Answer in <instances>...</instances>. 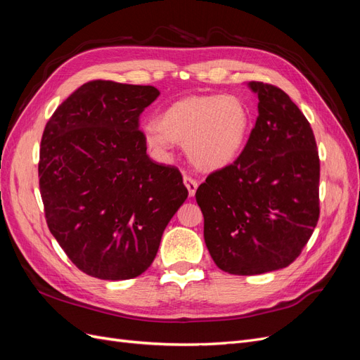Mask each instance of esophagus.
Returning <instances> with one entry per match:
<instances>
[{"mask_svg": "<svg viewBox=\"0 0 360 360\" xmlns=\"http://www.w3.org/2000/svg\"><path fill=\"white\" fill-rule=\"evenodd\" d=\"M183 183H184V186L188 188L189 197H195V192H197V188H198L197 180H193V179L189 177V176H184V177H183Z\"/></svg>", "mask_w": 360, "mask_h": 360, "instance_id": "1", "label": "esophagus"}]
</instances>
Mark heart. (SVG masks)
Wrapping results in <instances>:
<instances>
[{
  "mask_svg": "<svg viewBox=\"0 0 360 360\" xmlns=\"http://www.w3.org/2000/svg\"><path fill=\"white\" fill-rule=\"evenodd\" d=\"M144 126L147 146L168 156L174 143L184 144L188 158L202 171L234 163L248 143L252 115L243 97L233 93L188 96L171 103Z\"/></svg>",
  "mask_w": 360,
  "mask_h": 360,
  "instance_id": "heart-1",
  "label": "heart"
}]
</instances>
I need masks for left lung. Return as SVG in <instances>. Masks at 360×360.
<instances>
[{"label":"left lung","instance_id":"8db88e82","mask_svg":"<svg viewBox=\"0 0 360 360\" xmlns=\"http://www.w3.org/2000/svg\"><path fill=\"white\" fill-rule=\"evenodd\" d=\"M248 86L258 96V117L242 155L195 193L216 266L243 276L290 266L320 216V159L309 122L278 86Z\"/></svg>","mask_w":360,"mask_h":360}]
</instances>
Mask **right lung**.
Returning <instances> with one entry per match:
<instances>
[{
	"instance_id": "obj_1",
	"label": "right lung",
	"mask_w": 360,
	"mask_h": 360,
	"mask_svg": "<svg viewBox=\"0 0 360 360\" xmlns=\"http://www.w3.org/2000/svg\"><path fill=\"white\" fill-rule=\"evenodd\" d=\"M159 94L151 85L90 81L43 130L39 186L49 231L93 278L144 274L188 198L180 171L151 160L139 130L141 112Z\"/></svg>"
}]
</instances>
